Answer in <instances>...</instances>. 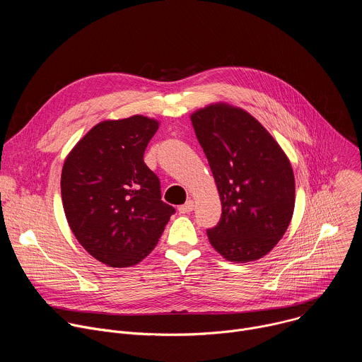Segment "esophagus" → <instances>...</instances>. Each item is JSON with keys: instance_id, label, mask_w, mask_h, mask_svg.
<instances>
[{"instance_id": "34e87169", "label": "esophagus", "mask_w": 362, "mask_h": 362, "mask_svg": "<svg viewBox=\"0 0 362 362\" xmlns=\"http://www.w3.org/2000/svg\"><path fill=\"white\" fill-rule=\"evenodd\" d=\"M194 208V202L193 200H187L185 204L179 206V214L182 215H186V214H190Z\"/></svg>"}]
</instances>
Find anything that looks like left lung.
<instances>
[{
    "instance_id": "obj_1",
    "label": "left lung",
    "mask_w": 362,
    "mask_h": 362,
    "mask_svg": "<svg viewBox=\"0 0 362 362\" xmlns=\"http://www.w3.org/2000/svg\"><path fill=\"white\" fill-rule=\"evenodd\" d=\"M190 120L222 203L219 223L208 230L211 245L230 262L261 259L282 239L293 215L288 156L259 122L229 103H212Z\"/></svg>"
}]
</instances>
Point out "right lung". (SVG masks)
Wrapping results in <instances>:
<instances>
[{"mask_svg": "<svg viewBox=\"0 0 362 362\" xmlns=\"http://www.w3.org/2000/svg\"><path fill=\"white\" fill-rule=\"evenodd\" d=\"M159 120H105L71 148L62 172L63 208L78 243L101 264L127 268L158 245L175 208L144 163Z\"/></svg>", "mask_w": 362, "mask_h": 362, "instance_id": "right-lung-1", "label": "right lung"}]
</instances>
